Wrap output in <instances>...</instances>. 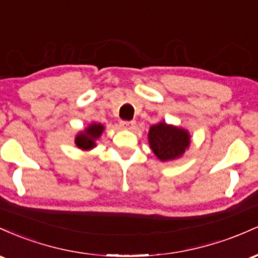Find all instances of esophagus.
Masks as SVG:
<instances>
[{
    "mask_svg": "<svg viewBox=\"0 0 258 258\" xmlns=\"http://www.w3.org/2000/svg\"><path fill=\"white\" fill-rule=\"evenodd\" d=\"M121 128L124 129H133L135 126V121L134 120H123L120 121Z\"/></svg>",
    "mask_w": 258,
    "mask_h": 258,
    "instance_id": "1",
    "label": "esophagus"
}]
</instances>
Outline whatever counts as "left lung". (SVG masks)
Returning a JSON list of instances; mask_svg holds the SVG:
<instances>
[{
  "label": "left lung",
  "instance_id": "8db88e82",
  "mask_svg": "<svg viewBox=\"0 0 258 258\" xmlns=\"http://www.w3.org/2000/svg\"><path fill=\"white\" fill-rule=\"evenodd\" d=\"M149 144L158 160L173 161L181 157L190 146V134L183 128L161 121L150 128Z\"/></svg>",
  "mask_w": 258,
  "mask_h": 258
}]
</instances>
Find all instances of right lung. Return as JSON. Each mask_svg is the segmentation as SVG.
<instances>
[{"label": "right lung", "mask_w": 258, "mask_h": 258, "mask_svg": "<svg viewBox=\"0 0 258 258\" xmlns=\"http://www.w3.org/2000/svg\"><path fill=\"white\" fill-rule=\"evenodd\" d=\"M105 130V126L100 123H91L90 125L75 137V145L84 151L94 149L96 146V141Z\"/></svg>", "instance_id": "add662e5"}]
</instances>
